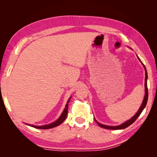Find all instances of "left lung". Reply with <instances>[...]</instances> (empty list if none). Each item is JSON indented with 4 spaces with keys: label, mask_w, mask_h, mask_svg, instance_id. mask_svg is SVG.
Returning a JSON list of instances; mask_svg holds the SVG:
<instances>
[{
    "label": "left lung",
    "mask_w": 157,
    "mask_h": 157,
    "mask_svg": "<svg viewBox=\"0 0 157 157\" xmlns=\"http://www.w3.org/2000/svg\"><path fill=\"white\" fill-rule=\"evenodd\" d=\"M139 58V57H138ZM140 60V59H139ZM143 66H144L145 68V97H144V99H143V103L141 106H140V109H139V111H137V113L135 114V115L132 117L131 119H129V121H126L125 123H123L121 125H118V126H107V125H105V124H102L99 123H98V124L99 125L100 127H102V128H105V129H125L127 128V127H129V125H131V124L135 122V121L138 118V117L140 116V114L141 113V112L143 111V110L144 109V108L145 107L146 105H147V99H148V90H147V70H146V68L145 65L143 63Z\"/></svg>",
    "instance_id": "obj_1"
}]
</instances>
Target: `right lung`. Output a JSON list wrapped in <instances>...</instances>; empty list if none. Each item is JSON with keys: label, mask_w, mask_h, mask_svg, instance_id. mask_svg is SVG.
<instances>
[{"label": "right lung", "mask_w": 157, "mask_h": 157, "mask_svg": "<svg viewBox=\"0 0 157 157\" xmlns=\"http://www.w3.org/2000/svg\"><path fill=\"white\" fill-rule=\"evenodd\" d=\"M71 98H69L68 102H67V104L66 105V107L64 109V110H63V113H62V115L60 116V117L59 118L57 119V120L54 122V123H52L51 124H46V125H43V126H34V125H29L34 127V128H36V129H50V128H53V127H57L58 125H59L60 124H62L63 121H65V119L66 118V116H67V114H68V102L69 101L71 100Z\"/></svg>", "instance_id": "obj_1"}]
</instances>
